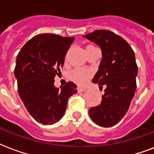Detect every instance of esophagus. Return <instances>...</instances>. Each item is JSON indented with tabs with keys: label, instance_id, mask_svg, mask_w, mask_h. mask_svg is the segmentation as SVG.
Returning a JSON list of instances; mask_svg holds the SVG:
<instances>
[{
	"label": "esophagus",
	"instance_id": "34e87169",
	"mask_svg": "<svg viewBox=\"0 0 154 154\" xmlns=\"http://www.w3.org/2000/svg\"><path fill=\"white\" fill-rule=\"evenodd\" d=\"M85 89H86V88H84V87H77V91L78 92H84Z\"/></svg>",
	"mask_w": 154,
	"mask_h": 154
}]
</instances>
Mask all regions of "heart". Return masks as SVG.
<instances>
[{
    "label": "heart",
    "instance_id": "1",
    "mask_svg": "<svg viewBox=\"0 0 154 154\" xmlns=\"http://www.w3.org/2000/svg\"><path fill=\"white\" fill-rule=\"evenodd\" d=\"M91 76L89 71H86L84 69H75L70 73V78L72 81L78 85H85Z\"/></svg>",
    "mask_w": 154,
    "mask_h": 154
}]
</instances>
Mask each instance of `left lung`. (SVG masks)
I'll return each instance as SVG.
<instances>
[{"label":"left lung","mask_w":154,"mask_h":154,"mask_svg":"<svg viewBox=\"0 0 154 154\" xmlns=\"http://www.w3.org/2000/svg\"><path fill=\"white\" fill-rule=\"evenodd\" d=\"M83 37L101 48L102 59L92 82L105 86L101 104L89 109V116L100 126H113L124 117L135 94V54L125 40L109 30H96Z\"/></svg>","instance_id":"obj_1"}]
</instances>
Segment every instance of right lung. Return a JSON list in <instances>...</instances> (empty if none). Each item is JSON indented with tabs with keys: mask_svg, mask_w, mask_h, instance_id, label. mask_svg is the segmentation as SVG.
<instances>
[{
	"mask_svg": "<svg viewBox=\"0 0 154 154\" xmlns=\"http://www.w3.org/2000/svg\"><path fill=\"white\" fill-rule=\"evenodd\" d=\"M73 41L74 37L38 34L22 47L17 57L14 75L19 96L29 114L45 125L59 122L69 98L77 93L71 82L60 89L54 85V77L60 72Z\"/></svg>",
	"mask_w": 154,
	"mask_h": 154,
	"instance_id": "add662e5",
	"label": "right lung"
}]
</instances>
